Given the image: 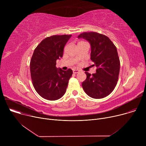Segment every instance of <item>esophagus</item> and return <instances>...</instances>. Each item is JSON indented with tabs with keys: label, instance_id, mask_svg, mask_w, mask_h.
Listing matches in <instances>:
<instances>
[{
	"label": "esophagus",
	"instance_id": "34e87169",
	"mask_svg": "<svg viewBox=\"0 0 146 146\" xmlns=\"http://www.w3.org/2000/svg\"><path fill=\"white\" fill-rule=\"evenodd\" d=\"M73 73H74V74H76V73H78L79 72V70H77V69H75V70H73Z\"/></svg>",
	"mask_w": 146,
	"mask_h": 146
}]
</instances>
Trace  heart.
Returning a JSON list of instances; mask_svg holds the SVG:
<instances>
[{"label": "heart", "instance_id": "heart-1", "mask_svg": "<svg viewBox=\"0 0 146 146\" xmlns=\"http://www.w3.org/2000/svg\"><path fill=\"white\" fill-rule=\"evenodd\" d=\"M80 43H87V42H86V41H80V42L78 43V44H80Z\"/></svg>", "mask_w": 146, "mask_h": 146}]
</instances>
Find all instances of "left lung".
Listing matches in <instances>:
<instances>
[{"label": "left lung", "mask_w": 146, "mask_h": 146, "mask_svg": "<svg viewBox=\"0 0 146 146\" xmlns=\"http://www.w3.org/2000/svg\"><path fill=\"white\" fill-rule=\"evenodd\" d=\"M78 38L91 44L92 66L96 67V73L85 72L87 78L82 83V88L92 98H105L113 92L118 80L120 61L117 48L108 36L97 32L82 33Z\"/></svg>", "instance_id": "left-lung-1"}]
</instances>
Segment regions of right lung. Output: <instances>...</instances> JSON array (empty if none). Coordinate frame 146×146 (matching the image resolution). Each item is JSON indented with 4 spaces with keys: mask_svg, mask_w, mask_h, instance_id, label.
I'll use <instances>...</instances> for the list:
<instances>
[{
    "mask_svg": "<svg viewBox=\"0 0 146 146\" xmlns=\"http://www.w3.org/2000/svg\"><path fill=\"white\" fill-rule=\"evenodd\" d=\"M72 35H53L43 39L34 50L30 62L33 86L44 99L55 100L64 95L73 71L56 68L64 47Z\"/></svg>",
    "mask_w": 146,
    "mask_h": 146,
    "instance_id": "right-lung-1",
    "label": "right lung"
}]
</instances>
